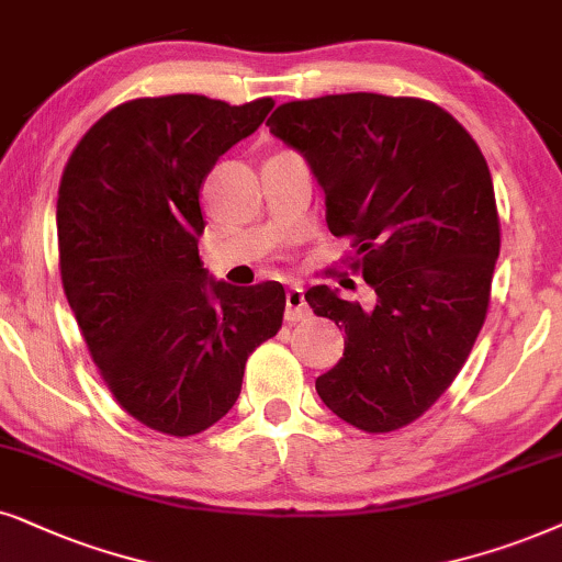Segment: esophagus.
Returning a JSON list of instances; mask_svg holds the SVG:
<instances>
[{
	"mask_svg": "<svg viewBox=\"0 0 562 562\" xmlns=\"http://www.w3.org/2000/svg\"><path fill=\"white\" fill-rule=\"evenodd\" d=\"M305 316H308V303H305L303 288L290 285L285 293V318L288 322H303Z\"/></svg>",
	"mask_w": 562,
	"mask_h": 562,
	"instance_id": "esophagus-1",
	"label": "esophagus"
}]
</instances>
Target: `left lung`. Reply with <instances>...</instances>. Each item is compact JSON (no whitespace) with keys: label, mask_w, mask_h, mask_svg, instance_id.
Wrapping results in <instances>:
<instances>
[{"label":"left lung","mask_w":562,"mask_h":562,"mask_svg":"<svg viewBox=\"0 0 562 562\" xmlns=\"http://www.w3.org/2000/svg\"><path fill=\"white\" fill-rule=\"evenodd\" d=\"M267 126L308 162L326 225L352 238V269L373 288L371 308L329 285L305 293L345 329L316 392L355 428H404L451 386L485 324L501 251L485 155L440 105L379 92L282 103Z\"/></svg>","instance_id":"8db88e82"}]
</instances>
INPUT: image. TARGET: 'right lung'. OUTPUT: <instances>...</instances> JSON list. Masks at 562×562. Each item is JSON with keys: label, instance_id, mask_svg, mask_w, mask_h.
<instances>
[{"label": "right lung", "instance_id": "1", "mask_svg": "<svg viewBox=\"0 0 562 562\" xmlns=\"http://www.w3.org/2000/svg\"><path fill=\"white\" fill-rule=\"evenodd\" d=\"M272 98H137L69 155L56 199L69 308L116 402L168 436L207 430L236 404L248 355L282 326L285 288H236L199 259V191L254 134Z\"/></svg>", "mask_w": 562, "mask_h": 562}]
</instances>
